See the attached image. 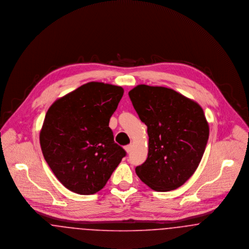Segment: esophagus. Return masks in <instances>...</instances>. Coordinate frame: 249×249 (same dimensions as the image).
Listing matches in <instances>:
<instances>
[{
	"label": "esophagus",
	"mask_w": 249,
	"mask_h": 249,
	"mask_svg": "<svg viewBox=\"0 0 249 249\" xmlns=\"http://www.w3.org/2000/svg\"><path fill=\"white\" fill-rule=\"evenodd\" d=\"M124 149H125V151L129 154L131 152V149H132V146H131V145H126V146L124 147Z\"/></svg>",
	"instance_id": "obj_1"
}]
</instances>
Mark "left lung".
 <instances>
[{
    "label": "left lung",
    "instance_id": "left-lung-1",
    "mask_svg": "<svg viewBox=\"0 0 249 249\" xmlns=\"http://www.w3.org/2000/svg\"><path fill=\"white\" fill-rule=\"evenodd\" d=\"M128 95L149 136L148 157L137 175L156 191L180 187L195 172L209 139L201 107L165 87L142 84Z\"/></svg>",
    "mask_w": 249,
    "mask_h": 249
}]
</instances>
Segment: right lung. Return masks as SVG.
Segmentation results:
<instances>
[{"label":"right lung","instance_id":"right-lung-1","mask_svg":"<svg viewBox=\"0 0 249 249\" xmlns=\"http://www.w3.org/2000/svg\"><path fill=\"white\" fill-rule=\"evenodd\" d=\"M124 94L120 86L89 82L56 100L40 132V145L57 179L72 192L101 190L126 152L108 123Z\"/></svg>","mask_w":249,"mask_h":249}]
</instances>
